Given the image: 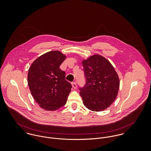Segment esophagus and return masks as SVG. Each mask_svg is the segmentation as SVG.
Here are the masks:
<instances>
[{"instance_id":"34e87169","label":"esophagus","mask_w":151,"mask_h":151,"mask_svg":"<svg viewBox=\"0 0 151 151\" xmlns=\"http://www.w3.org/2000/svg\"><path fill=\"white\" fill-rule=\"evenodd\" d=\"M71 85H72V86H73V88H74V89H76V88H77V83H76V82H72L71 83Z\"/></svg>"}]
</instances>
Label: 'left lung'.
<instances>
[{
    "mask_svg": "<svg viewBox=\"0 0 151 151\" xmlns=\"http://www.w3.org/2000/svg\"><path fill=\"white\" fill-rule=\"evenodd\" d=\"M86 78L84 86L79 88L83 104L88 109L99 111L115 100L119 88V78L106 59L98 55L82 62Z\"/></svg>",
    "mask_w": 151,
    "mask_h": 151,
    "instance_id": "8db88e82",
    "label": "left lung"
}]
</instances>
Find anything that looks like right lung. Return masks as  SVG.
Here are the masks:
<instances>
[{
    "label": "right lung",
    "instance_id": "right-lung-1",
    "mask_svg": "<svg viewBox=\"0 0 151 151\" xmlns=\"http://www.w3.org/2000/svg\"><path fill=\"white\" fill-rule=\"evenodd\" d=\"M65 58L58 50L50 51L37 59L29 68L27 79L31 93L45 110H56L66 104L72 86L59 68Z\"/></svg>",
    "mask_w": 151,
    "mask_h": 151
}]
</instances>
